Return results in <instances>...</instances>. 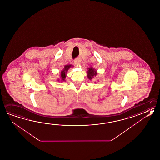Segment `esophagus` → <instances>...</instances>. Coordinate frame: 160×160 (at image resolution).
<instances>
[{"label": "esophagus", "mask_w": 160, "mask_h": 160, "mask_svg": "<svg viewBox=\"0 0 160 160\" xmlns=\"http://www.w3.org/2000/svg\"><path fill=\"white\" fill-rule=\"evenodd\" d=\"M74 63L77 66H80L81 64V61L80 60V59L78 58H76L75 60H74Z\"/></svg>", "instance_id": "1"}]
</instances>
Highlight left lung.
<instances>
[{
	"instance_id": "left-lung-1",
	"label": "left lung",
	"mask_w": 160,
	"mask_h": 160,
	"mask_svg": "<svg viewBox=\"0 0 160 160\" xmlns=\"http://www.w3.org/2000/svg\"><path fill=\"white\" fill-rule=\"evenodd\" d=\"M87 69V77L89 80H92L95 76H96L97 75L96 69H94L93 67L88 68Z\"/></svg>"
}]
</instances>
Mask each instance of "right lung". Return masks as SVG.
<instances>
[{
    "instance_id": "obj_1",
    "label": "right lung",
    "mask_w": 160,
    "mask_h": 160,
    "mask_svg": "<svg viewBox=\"0 0 160 160\" xmlns=\"http://www.w3.org/2000/svg\"><path fill=\"white\" fill-rule=\"evenodd\" d=\"M71 67H73L72 64H67V65L64 66L63 69H62L60 72V75H59L60 78L58 79V82H64V81H65V78H66L67 71H68V69Z\"/></svg>"
}]
</instances>
